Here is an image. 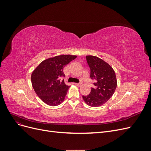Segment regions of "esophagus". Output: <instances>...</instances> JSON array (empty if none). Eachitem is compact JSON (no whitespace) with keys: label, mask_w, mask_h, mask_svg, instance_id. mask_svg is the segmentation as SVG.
Returning <instances> with one entry per match:
<instances>
[{"label":"esophagus","mask_w":151,"mask_h":151,"mask_svg":"<svg viewBox=\"0 0 151 151\" xmlns=\"http://www.w3.org/2000/svg\"><path fill=\"white\" fill-rule=\"evenodd\" d=\"M77 86H79V87H80V86H82V84L81 83H74Z\"/></svg>","instance_id":"esophagus-1"}]
</instances>
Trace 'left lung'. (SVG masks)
Here are the masks:
<instances>
[{
	"instance_id": "obj_1",
	"label": "left lung",
	"mask_w": 151,
	"mask_h": 151,
	"mask_svg": "<svg viewBox=\"0 0 151 151\" xmlns=\"http://www.w3.org/2000/svg\"><path fill=\"white\" fill-rule=\"evenodd\" d=\"M86 60L91 70L90 77L95 81L91 93L83 96L84 102L92 107H98L111 98L117 86L115 72L108 63L99 57L88 55Z\"/></svg>"
}]
</instances>
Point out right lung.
Masks as SVG:
<instances>
[{
  "label": "right lung",
  "instance_id": "1",
  "mask_svg": "<svg viewBox=\"0 0 151 151\" xmlns=\"http://www.w3.org/2000/svg\"><path fill=\"white\" fill-rule=\"evenodd\" d=\"M77 57L62 55L50 58L41 62L31 74V83L38 96L49 106H55L65 99L69 86L61 81L65 77L63 69Z\"/></svg>",
  "mask_w": 151,
  "mask_h": 151
}]
</instances>
